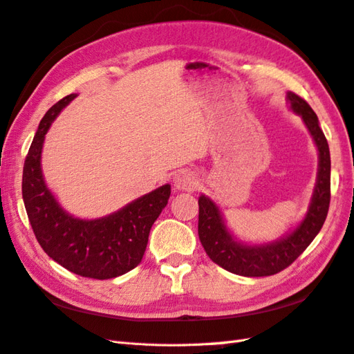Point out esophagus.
<instances>
[{
	"mask_svg": "<svg viewBox=\"0 0 354 354\" xmlns=\"http://www.w3.org/2000/svg\"><path fill=\"white\" fill-rule=\"evenodd\" d=\"M174 185L176 190L193 192L197 187V178L190 170H180L174 178Z\"/></svg>",
	"mask_w": 354,
	"mask_h": 354,
	"instance_id": "esophagus-1",
	"label": "esophagus"
}]
</instances>
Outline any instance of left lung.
Segmentation results:
<instances>
[{
	"label": "left lung",
	"instance_id": "1",
	"mask_svg": "<svg viewBox=\"0 0 354 354\" xmlns=\"http://www.w3.org/2000/svg\"><path fill=\"white\" fill-rule=\"evenodd\" d=\"M292 111L303 118L319 152L317 185L305 220L295 231L282 240L266 245H244L236 243L227 232L216 203L205 196L199 197V240L208 257L217 266L231 273L262 277L276 274L290 267L308 245L314 241L326 221L330 205V151L319 128L318 118L310 105L292 92H288Z\"/></svg>",
	"mask_w": 354,
	"mask_h": 354
}]
</instances>
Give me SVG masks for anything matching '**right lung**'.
Returning <instances> with one entry per match:
<instances>
[{"instance_id": "obj_1", "label": "right lung", "mask_w": 354, "mask_h": 354, "mask_svg": "<svg viewBox=\"0 0 354 354\" xmlns=\"http://www.w3.org/2000/svg\"><path fill=\"white\" fill-rule=\"evenodd\" d=\"M75 96H64L40 120L24 162L22 197L32 232L48 257L72 273L104 281L140 264L153 221L167 205L170 185H162L104 218L80 220L63 211L45 185L40 153L51 123Z\"/></svg>"}]
</instances>
